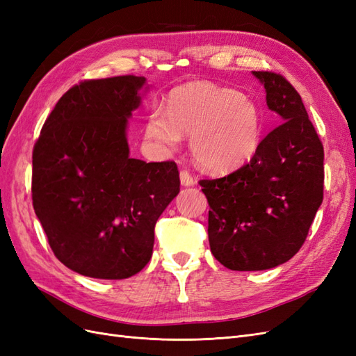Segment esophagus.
Returning <instances> with one entry per match:
<instances>
[{
    "label": "esophagus",
    "instance_id": "esophagus-1",
    "mask_svg": "<svg viewBox=\"0 0 356 356\" xmlns=\"http://www.w3.org/2000/svg\"><path fill=\"white\" fill-rule=\"evenodd\" d=\"M179 179H181V184L184 187H190V186L195 184V178L190 175L188 170H181L179 172Z\"/></svg>",
    "mask_w": 356,
    "mask_h": 356
}]
</instances>
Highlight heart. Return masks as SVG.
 <instances>
[{
	"mask_svg": "<svg viewBox=\"0 0 356 356\" xmlns=\"http://www.w3.org/2000/svg\"><path fill=\"white\" fill-rule=\"evenodd\" d=\"M145 134L161 147L175 149L188 135L193 157L209 172L239 168L260 145L261 123L248 96L209 81H195L172 90L166 113L147 117Z\"/></svg>",
	"mask_w": 356,
	"mask_h": 356,
	"instance_id": "1",
	"label": "heart"
}]
</instances>
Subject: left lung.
Returning a JSON list of instances; mask_svg holds the SVG:
<instances>
[{
	"mask_svg": "<svg viewBox=\"0 0 356 356\" xmlns=\"http://www.w3.org/2000/svg\"><path fill=\"white\" fill-rule=\"evenodd\" d=\"M281 115L250 163L202 179L213 257L230 270H266L293 258L324 199V147L301 96L281 74L252 71Z\"/></svg>",
	"mask_w": 356,
	"mask_h": 356,
	"instance_id": "left-lung-1",
	"label": "left lung"
}]
</instances>
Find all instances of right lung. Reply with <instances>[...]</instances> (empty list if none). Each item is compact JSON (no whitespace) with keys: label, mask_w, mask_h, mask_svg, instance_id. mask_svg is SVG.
Instances as JSON below:
<instances>
[{"label":"right lung","mask_w":356,"mask_h":356,"mask_svg":"<svg viewBox=\"0 0 356 356\" xmlns=\"http://www.w3.org/2000/svg\"><path fill=\"white\" fill-rule=\"evenodd\" d=\"M145 79L86 80L58 101L32 153V204L53 254L83 276L126 279L153 254L179 193L175 161L129 157L127 120Z\"/></svg>","instance_id":"right-lung-1"}]
</instances>
